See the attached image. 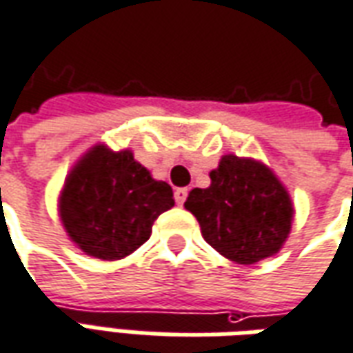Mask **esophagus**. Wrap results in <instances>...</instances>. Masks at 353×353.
Returning <instances> with one entry per match:
<instances>
[{
    "mask_svg": "<svg viewBox=\"0 0 353 353\" xmlns=\"http://www.w3.org/2000/svg\"><path fill=\"white\" fill-rule=\"evenodd\" d=\"M187 194H189V191H187V189H176L174 199H176V202L179 204V206H183V202L187 201Z\"/></svg>",
    "mask_w": 353,
    "mask_h": 353,
    "instance_id": "esophagus-1",
    "label": "esophagus"
}]
</instances>
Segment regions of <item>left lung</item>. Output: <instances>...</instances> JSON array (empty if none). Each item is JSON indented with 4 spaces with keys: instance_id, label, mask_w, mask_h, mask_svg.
Returning a JSON list of instances; mask_svg holds the SVG:
<instances>
[{
    "instance_id": "obj_1",
    "label": "left lung",
    "mask_w": 353,
    "mask_h": 353,
    "mask_svg": "<svg viewBox=\"0 0 353 353\" xmlns=\"http://www.w3.org/2000/svg\"><path fill=\"white\" fill-rule=\"evenodd\" d=\"M210 179V187L193 189L185 202L204 241L236 263L279 252L290 231L292 204L273 172L256 160L228 154Z\"/></svg>"
}]
</instances>
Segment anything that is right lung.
Masks as SVG:
<instances>
[{"label":"right lung","mask_w":353,"mask_h":353,"mask_svg":"<svg viewBox=\"0 0 353 353\" xmlns=\"http://www.w3.org/2000/svg\"><path fill=\"white\" fill-rule=\"evenodd\" d=\"M172 206V187L152 179L132 152L95 147L70 172L59 212L83 252L118 260L137 250L151 236L154 219Z\"/></svg>","instance_id":"right-lung-1"}]
</instances>
